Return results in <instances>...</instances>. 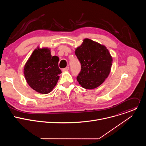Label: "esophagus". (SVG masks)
Listing matches in <instances>:
<instances>
[{"label":"esophagus","instance_id":"34e87169","mask_svg":"<svg viewBox=\"0 0 146 146\" xmlns=\"http://www.w3.org/2000/svg\"><path fill=\"white\" fill-rule=\"evenodd\" d=\"M69 67L68 66V67H66V68L62 69V71H63V72H67V71L69 70Z\"/></svg>","mask_w":146,"mask_h":146}]
</instances>
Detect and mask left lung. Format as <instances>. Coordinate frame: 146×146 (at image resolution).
<instances>
[{
	"label": "left lung",
	"mask_w": 146,
	"mask_h": 146,
	"mask_svg": "<svg viewBox=\"0 0 146 146\" xmlns=\"http://www.w3.org/2000/svg\"><path fill=\"white\" fill-rule=\"evenodd\" d=\"M75 54L80 62L81 72L77 80L81 86L92 90L100 86L109 76L113 58L108 49L90 38H84Z\"/></svg>",
	"instance_id": "8db88e82"
}]
</instances>
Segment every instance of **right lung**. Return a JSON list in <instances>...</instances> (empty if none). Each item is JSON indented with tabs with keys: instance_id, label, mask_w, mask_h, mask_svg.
<instances>
[{
	"instance_id": "obj_1",
	"label": "right lung",
	"mask_w": 146,
	"mask_h": 146,
	"mask_svg": "<svg viewBox=\"0 0 146 146\" xmlns=\"http://www.w3.org/2000/svg\"><path fill=\"white\" fill-rule=\"evenodd\" d=\"M59 58L52 56L47 47H38L30 56L24 68L28 85L36 92L47 94L52 91L62 73L58 66Z\"/></svg>"
}]
</instances>
